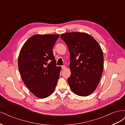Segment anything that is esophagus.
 <instances>
[{
    "instance_id": "obj_1",
    "label": "esophagus",
    "mask_w": 125,
    "mask_h": 125,
    "mask_svg": "<svg viewBox=\"0 0 125 125\" xmlns=\"http://www.w3.org/2000/svg\"><path fill=\"white\" fill-rule=\"evenodd\" d=\"M62 69H66V66L63 65V66H62Z\"/></svg>"
}]
</instances>
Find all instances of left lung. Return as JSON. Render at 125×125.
Returning <instances> with one entry per match:
<instances>
[{
	"instance_id": "8db88e82",
	"label": "left lung",
	"mask_w": 125,
	"mask_h": 125,
	"mask_svg": "<svg viewBox=\"0 0 125 125\" xmlns=\"http://www.w3.org/2000/svg\"><path fill=\"white\" fill-rule=\"evenodd\" d=\"M60 38L70 52L71 75L68 82L71 90L79 96L89 95L97 88L103 73L104 57L100 45L83 32L64 33Z\"/></svg>"
}]
</instances>
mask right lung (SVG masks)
<instances>
[{"instance_id":"obj_1","label":"right lung","mask_w":125,"mask_h":125,"mask_svg":"<svg viewBox=\"0 0 125 125\" xmlns=\"http://www.w3.org/2000/svg\"><path fill=\"white\" fill-rule=\"evenodd\" d=\"M58 34H35L25 42L18 57L22 80L35 96L44 99L54 92L61 67L56 66L52 48Z\"/></svg>"}]
</instances>
